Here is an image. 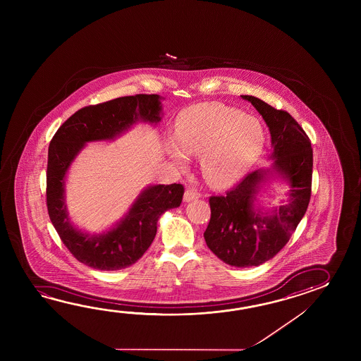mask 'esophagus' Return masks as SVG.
Wrapping results in <instances>:
<instances>
[{
	"mask_svg": "<svg viewBox=\"0 0 361 361\" xmlns=\"http://www.w3.org/2000/svg\"><path fill=\"white\" fill-rule=\"evenodd\" d=\"M197 197H199V195L196 192L191 191V190H187V191L184 192L183 200L185 202L193 201V200H196Z\"/></svg>",
	"mask_w": 361,
	"mask_h": 361,
	"instance_id": "34e87169",
	"label": "esophagus"
}]
</instances>
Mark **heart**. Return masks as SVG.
<instances>
[{"mask_svg": "<svg viewBox=\"0 0 361 361\" xmlns=\"http://www.w3.org/2000/svg\"><path fill=\"white\" fill-rule=\"evenodd\" d=\"M263 129L255 117L221 103L190 108L178 120L177 142L170 154L178 165L185 156L201 157V173L214 188H227L252 168L263 146Z\"/></svg>", "mask_w": 361, "mask_h": 361, "instance_id": "obj_1", "label": "heart"}]
</instances>
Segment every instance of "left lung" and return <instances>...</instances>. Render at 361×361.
Here are the masks:
<instances>
[{
	"instance_id": "1",
	"label": "left lung",
	"mask_w": 361,
	"mask_h": 361,
	"mask_svg": "<svg viewBox=\"0 0 361 361\" xmlns=\"http://www.w3.org/2000/svg\"><path fill=\"white\" fill-rule=\"evenodd\" d=\"M241 98L253 104L269 128L272 164L247 174L224 196L210 197L212 216L204 232L207 247L238 269L259 266L286 245L306 213L314 164L311 142L292 116L252 95ZM275 178L287 185V200L264 209L259 196Z\"/></svg>"
}]
</instances>
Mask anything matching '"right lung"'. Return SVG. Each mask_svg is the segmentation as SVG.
<instances>
[{
  "label": "right lung",
  "mask_w": 361,
  "mask_h": 361,
  "mask_svg": "<svg viewBox=\"0 0 361 361\" xmlns=\"http://www.w3.org/2000/svg\"><path fill=\"white\" fill-rule=\"evenodd\" d=\"M161 100L157 94H138L82 108L61 125L50 142L47 171L49 216L69 252L92 269L117 271L138 261L154 241L159 218L180 205L183 185H147L118 222L108 230L90 233L71 221L66 202L67 173L86 143L115 140L138 123H160Z\"/></svg>",
  "instance_id": "add662e5"
}]
</instances>
